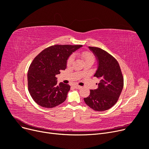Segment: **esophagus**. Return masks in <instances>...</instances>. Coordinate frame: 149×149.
Instances as JSON below:
<instances>
[{
    "label": "esophagus",
    "mask_w": 149,
    "mask_h": 149,
    "mask_svg": "<svg viewBox=\"0 0 149 149\" xmlns=\"http://www.w3.org/2000/svg\"><path fill=\"white\" fill-rule=\"evenodd\" d=\"M74 87L75 88H76V89H81V88H82V86H81L77 85H74Z\"/></svg>",
    "instance_id": "esophagus-1"
}]
</instances>
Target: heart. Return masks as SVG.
Here are the masks:
<instances>
[{"label":"heart","instance_id":"obj_1","mask_svg":"<svg viewBox=\"0 0 149 149\" xmlns=\"http://www.w3.org/2000/svg\"><path fill=\"white\" fill-rule=\"evenodd\" d=\"M79 56L84 60L85 62L88 61H94V55L90 52H81L79 53ZM73 61V55L70 56L68 58L67 60V66L71 65Z\"/></svg>","mask_w":149,"mask_h":149}]
</instances>
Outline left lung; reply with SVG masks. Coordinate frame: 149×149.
<instances>
[{"label": "left lung", "instance_id": "8db88e82", "mask_svg": "<svg viewBox=\"0 0 149 149\" xmlns=\"http://www.w3.org/2000/svg\"><path fill=\"white\" fill-rule=\"evenodd\" d=\"M89 48L99 63L98 69L94 76L100 81L98 88L91 90L88 97L84 99L87 105L94 111H106L117 102L123 88V76L114 57L99 47L90 46Z\"/></svg>", "mask_w": 149, "mask_h": 149}]
</instances>
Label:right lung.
I'll use <instances>...</instances> for the list:
<instances>
[{
    "label": "right lung",
    "instance_id": "right-lung-1",
    "mask_svg": "<svg viewBox=\"0 0 149 149\" xmlns=\"http://www.w3.org/2000/svg\"><path fill=\"white\" fill-rule=\"evenodd\" d=\"M82 45H55L36 56L28 73V91L40 106L52 108L63 103L70 89L68 84H57L55 76L66 68L69 56Z\"/></svg>",
    "mask_w": 149,
    "mask_h": 149
}]
</instances>
